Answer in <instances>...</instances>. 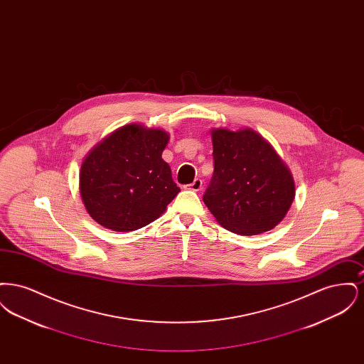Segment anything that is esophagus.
Returning <instances> with one entry per match:
<instances>
[{"instance_id": "esophagus-1", "label": "esophagus", "mask_w": 364, "mask_h": 364, "mask_svg": "<svg viewBox=\"0 0 364 364\" xmlns=\"http://www.w3.org/2000/svg\"><path fill=\"white\" fill-rule=\"evenodd\" d=\"M202 186H203V181L200 178H195L193 183L190 184L188 187H190L191 191H200L202 190Z\"/></svg>"}]
</instances>
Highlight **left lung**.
<instances>
[{"label":"left lung","mask_w":364,"mask_h":364,"mask_svg":"<svg viewBox=\"0 0 364 364\" xmlns=\"http://www.w3.org/2000/svg\"><path fill=\"white\" fill-rule=\"evenodd\" d=\"M214 174L203 202L229 232L254 236L277 226L292 206L294 176L251 128L211 129Z\"/></svg>","instance_id":"left-lung-1"}]
</instances>
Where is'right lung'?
Returning a JSON list of instances; mask_svg holds the SVG:
<instances>
[{"label":"right lung","instance_id":"right-lung-1","mask_svg":"<svg viewBox=\"0 0 364 364\" xmlns=\"http://www.w3.org/2000/svg\"><path fill=\"white\" fill-rule=\"evenodd\" d=\"M169 134L127 124L87 154L79 191L90 217L106 229L131 232L161 217L180 192L162 159Z\"/></svg>","mask_w":364,"mask_h":364}]
</instances>
